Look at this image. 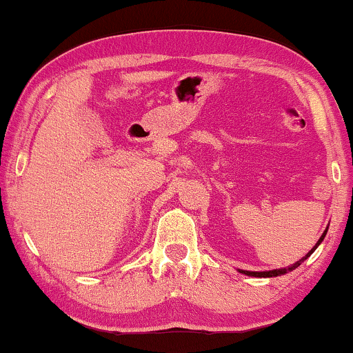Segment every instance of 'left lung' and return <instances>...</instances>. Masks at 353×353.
Masks as SVG:
<instances>
[{"instance_id":"obj_1","label":"left lung","mask_w":353,"mask_h":353,"mask_svg":"<svg viewBox=\"0 0 353 353\" xmlns=\"http://www.w3.org/2000/svg\"><path fill=\"white\" fill-rule=\"evenodd\" d=\"M326 231L327 230H325V233L321 234V238L318 239V243H316V245L315 248H313L310 252H308L305 257H303L302 260H299V262H296L294 265H291V267H288V268H279V270H272V272H245V270H241V273H244V274H248V276H257V278H273V276H281V274H284V273H288V272H292V270H296L299 265H301L303 260H305L307 257H310V254H313V250H315L318 245H320V243L323 239H325V236H326Z\"/></svg>"}]
</instances>
